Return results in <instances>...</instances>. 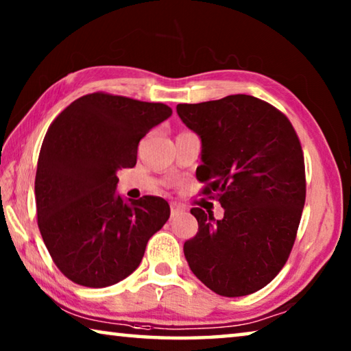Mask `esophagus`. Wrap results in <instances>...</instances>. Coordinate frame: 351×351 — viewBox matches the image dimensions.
<instances>
[{"label": "esophagus", "mask_w": 351, "mask_h": 351, "mask_svg": "<svg viewBox=\"0 0 351 351\" xmlns=\"http://www.w3.org/2000/svg\"><path fill=\"white\" fill-rule=\"evenodd\" d=\"M170 212H171V217L180 215V213L186 212V207H184V206L180 204V203H171V204H170Z\"/></svg>", "instance_id": "esophagus-1"}]
</instances>
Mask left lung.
Returning <instances> with one entry per match:
<instances>
[{"instance_id":"8db88e82","label":"left lung","mask_w":351,"mask_h":351,"mask_svg":"<svg viewBox=\"0 0 351 351\" xmlns=\"http://www.w3.org/2000/svg\"><path fill=\"white\" fill-rule=\"evenodd\" d=\"M178 116L201 138V193L223 219L193 207L198 232L184 243L195 276L224 297L252 294L287 263L306 197L304 152L289 119L246 94L180 104Z\"/></svg>"}]
</instances>
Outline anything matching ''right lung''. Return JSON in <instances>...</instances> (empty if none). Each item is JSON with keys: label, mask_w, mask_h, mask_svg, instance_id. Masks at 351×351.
Returning a JSON list of instances; mask_svg holds the SVG:
<instances>
[{"label": "right lung", "mask_w": 351, "mask_h": 351, "mask_svg": "<svg viewBox=\"0 0 351 351\" xmlns=\"http://www.w3.org/2000/svg\"><path fill=\"white\" fill-rule=\"evenodd\" d=\"M171 108L108 93L82 96L47 128L35 203L40 234L63 276L105 288L138 268L150 237L170 217L161 197L125 203L116 171L134 167L139 141Z\"/></svg>", "instance_id": "obj_1"}]
</instances>
